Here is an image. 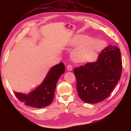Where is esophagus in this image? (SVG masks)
Here are the masks:
<instances>
[{
    "label": "esophagus",
    "mask_w": 131,
    "mask_h": 131,
    "mask_svg": "<svg viewBox=\"0 0 131 131\" xmlns=\"http://www.w3.org/2000/svg\"><path fill=\"white\" fill-rule=\"evenodd\" d=\"M67 70L68 71H71L73 70V66H72L71 65H69L67 66Z\"/></svg>",
    "instance_id": "esophagus-1"
}]
</instances>
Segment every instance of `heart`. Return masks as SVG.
I'll list each match as a JSON object with an SVG mask.
<instances>
[{
	"label": "heart",
	"instance_id": "obj_1",
	"mask_svg": "<svg viewBox=\"0 0 131 131\" xmlns=\"http://www.w3.org/2000/svg\"><path fill=\"white\" fill-rule=\"evenodd\" d=\"M68 46H75L71 52L73 60L77 62L84 63L96 61L98 53L104 48L105 43L87 35H76L69 41Z\"/></svg>",
	"mask_w": 131,
	"mask_h": 131
}]
</instances>
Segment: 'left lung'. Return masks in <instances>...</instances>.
Returning a JSON list of instances; mask_svg holds the SVG:
<instances>
[{
  "label": "left lung",
  "instance_id": "8db88e82",
  "mask_svg": "<svg viewBox=\"0 0 131 131\" xmlns=\"http://www.w3.org/2000/svg\"><path fill=\"white\" fill-rule=\"evenodd\" d=\"M122 70L120 49L112 45L102 50L95 62L76 68L74 73L80 99L90 104L105 100L120 79Z\"/></svg>",
  "mask_w": 131,
  "mask_h": 131
}]
</instances>
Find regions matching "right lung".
<instances>
[{
    "instance_id": "obj_1",
    "label": "right lung",
    "mask_w": 131,
    "mask_h": 131,
    "mask_svg": "<svg viewBox=\"0 0 131 131\" xmlns=\"http://www.w3.org/2000/svg\"><path fill=\"white\" fill-rule=\"evenodd\" d=\"M65 72V66L60 63L49 70L43 82L28 94L14 92L15 96L25 105L35 108L49 105L53 99L57 82Z\"/></svg>"
}]
</instances>
